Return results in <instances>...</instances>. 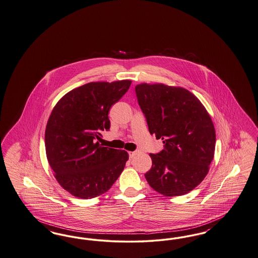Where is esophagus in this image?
<instances>
[{
	"mask_svg": "<svg viewBox=\"0 0 258 258\" xmlns=\"http://www.w3.org/2000/svg\"><path fill=\"white\" fill-rule=\"evenodd\" d=\"M141 152H142L141 150H136V151H129V152H128V154H129V157L134 158L136 155L140 154Z\"/></svg>",
	"mask_w": 258,
	"mask_h": 258,
	"instance_id": "34e87169",
	"label": "esophagus"
}]
</instances>
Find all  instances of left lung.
I'll return each mask as SVG.
<instances>
[{
  "label": "left lung",
  "mask_w": 258,
  "mask_h": 258,
  "mask_svg": "<svg viewBox=\"0 0 258 258\" xmlns=\"http://www.w3.org/2000/svg\"><path fill=\"white\" fill-rule=\"evenodd\" d=\"M149 133L162 139L164 149L149 154L152 167L146 178L153 190L178 197L194 190L209 171L215 153L213 121L189 90L164 84L135 87Z\"/></svg>",
  "instance_id": "obj_1"
}]
</instances>
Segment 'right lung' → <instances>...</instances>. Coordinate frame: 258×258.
Listing matches in <instances>:
<instances>
[{
    "label": "right lung",
    "instance_id": "add662e5",
    "mask_svg": "<svg viewBox=\"0 0 258 258\" xmlns=\"http://www.w3.org/2000/svg\"><path fill=\"white\" fill-rule=\"evenodd\" d=\"M132 81L91 82L63 95L50 114L45 130L48 163L58 184L83 200L106 192L122 172L125 150L100 146L101 132L110 129L112 105Z\"/></svg>",
    "mask_w": 258,
    "mask_h": 258
}]
</instances>
